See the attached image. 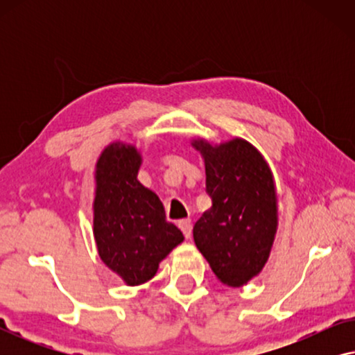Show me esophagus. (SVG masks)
Masks as SVG:
<instances>
[{
    "label": "esophagus",
    "mask_w": 355,
    "mask_h": 355,
    "mask_svg": "<svg viewBox=\"0 0 355 355\" xmlns=\"http://www.w3.org/2000/svg\"><path fill=\"white\" fill-rule=\"evenodd\" d=\"M178 226L181 227V231H182V234L187 237H191V232H192V223H191V220H181V221H178Z\"/></svg>",
    "instance_id": "1"
}]
</instances>
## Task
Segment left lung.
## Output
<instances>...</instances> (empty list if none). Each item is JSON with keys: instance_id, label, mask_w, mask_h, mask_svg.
Returning <instances> with one entry per match:
<instances>
[{"instance_id": "8db88e82", "label": "left lung", "mask_w": 355, "mask_h": 355, "mask_svg": "<svg viewBox=\"0 0 355 355\" xmlns=\"http://www.w3.org/2000/svg\"><path fill=\"white\" fill-rule=\"evenodd\" d=\"M205 159L211 208L193 226V241L216 278L239 288L268 260L278 226L273 174L261 153L242 139L211 147L193 142Z\"/></svg>"}]
</instances>
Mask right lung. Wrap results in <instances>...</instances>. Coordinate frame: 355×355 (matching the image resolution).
Segmentation results:
<instances>
[{
	"label": "right lung",
	"instance_id": "right-lung-1",
	"mask_svg": "<svg viewBox=\"0 0 355 355\" xmlns=\"http://www.w3.org/2000/svg\"><path fill=\"white\" fill-rule=\"evenodd\" d=\"M140 155L132 145H108L96 163L94 234L103 263L125 284L152 279L158 263L184 241L166 220L162 200L137 181Z\"/></svg>",
	"mask_w": 355,
	"mask_h": 355
}]
</instances>
